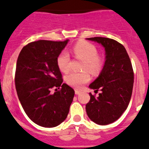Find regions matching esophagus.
Masks as SVG:
<instances>
[{
  "label": "esophagus",
  "mask_w": 149,
  "mask_h": 149,
  "mask_svg": "<svg viewBox=\"0 0 149 149\" xmlns=\"http://www.w3.org/2000/svg\"><path fill=\"white\" fill-rule=\"evenodd\" d=\"M75 93H76V95H79V94L81 93V91L80 90H75Z\"/></svg>",
  "instance_id": "esophagus-1"
}]
</instances>
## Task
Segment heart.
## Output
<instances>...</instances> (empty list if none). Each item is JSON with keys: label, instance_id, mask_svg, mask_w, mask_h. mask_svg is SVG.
<instances>
[{"label": "heart", "instance_id": "heart-1", "mask_svg": "<svg viewBox=\"0 0 149 149\" xmlns=\"http://www.w3.org/2000/svg\"><path fill=\"white\" fill-rule=\"evenodd\" d=\"M73 53L76 59L84 61L82 69L88 70L93 73H96L101 70L103 67V60L98 56V51L96 47L87 42H79L73 48ZM56 63L59 70L63 73H68L70 70V55L67 51H63L58 55ZM66 82L75 88H81L84 84L89 82L90 75L84 71L81 73H69L65 77Z\"/></svg>", "mask_w": 149, "mask_h": 149}]
</instances>
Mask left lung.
Wrapping results in <instances>:
<instances>
[{
	"mask_svg": "<svg viewBox=\"0 0 149 149\" xmlns=\"http://www.w3.org/2000/svg\"><path fill=\"white\" fill-rule=\"evenodd\" d=\"M105 48L106 61L99 76L89 87L101 91L98 98L90 93L86 112L91 120L99 125L113 123L127 109L132 93L134 71L122 44L107 37H91Z\"/></svg>",
	"mask_w": 149,
	"mask_h": 149,
	"instance_id": "8db88e82",
	"label": "left lung"
}]
</instances>
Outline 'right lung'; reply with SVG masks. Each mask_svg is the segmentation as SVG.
Listing matches in <instances>:
<instances>
[{"instance_id": "obj_1", "label": "right lung", "mask_w": 149, "mask_h": 149, "mask_svg": "<svg viewBox=\"0 0 149 149\" xmlns=\"http://www.w3.org/2000/svg\"><path fill=\"white\" fill-rule=\"evenodd\" d=\"M68 42H32L18 56L15 76L18 98L29 118L43 127H55L62 123L74 97L73 89L62 83L56 63Z\"/></svg>"}]
</instances>
